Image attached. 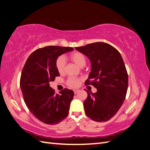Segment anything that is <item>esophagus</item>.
Listing matches in <instances>:
<instances>
[{"instance_id": "1", "label": "esophagus", "mask_w": 150, "mask_h": 150, "mask_svg": "<svg viewBox=\"0 0 150 150\" xmlns=\"http://www.w3.org/2000/svg\"><path fill=\"white\" fill-rule=\"evenodd\" d=\"M79 91V90H73V92H74V93H75V94L77 93Z\"/></svg>"}]
</instances>
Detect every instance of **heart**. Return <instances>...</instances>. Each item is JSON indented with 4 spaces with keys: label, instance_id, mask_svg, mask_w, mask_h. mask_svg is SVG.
<instances>
[{
    "label": "heart",
    "instance_id": "obj_1",
    "mask_svg": "<svg viewBox=\"0 0 150 150\" xmlns=\"http://www.w3.org/2000/svg\"><path fill=\"white\" fill-rule=\"evenodd\" d=\"M69 58L73 62H74L78 66L82 68L86 63V58L83 53L79 52H75L69 55ZM56 68L57 71L60 74H62L65 71L66 60L64 57L62 56L59 57L56 60ZM68 86L75 88L78 87L80 84V79L77 77H71L68 78L66 82Z\"/></svg>",
    "mask_w": 150,
    "mask_h": 150
}]
</instances>
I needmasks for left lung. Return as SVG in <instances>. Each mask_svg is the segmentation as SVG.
Segmentation results:
<instances>
[{
	"label": "left lung",
	"instance_id": "left-lung-1",
	"mask_svg": "<svg viewBox=\"0 0 150 150\" xmlns=\"http://www.w3.org/2000/svg\"><path fill=\"white\" fill-rule=\"evenodd\" d=\"M75 49L88 57L91 68L86 85L97 88L84 102L86 115L97 122L111 119L122 106L128 86V76L120 53L109 44L98 42Z\"/></svg>",
	"mask_w": 150,
	"mask_h": 150
}]
</instances>
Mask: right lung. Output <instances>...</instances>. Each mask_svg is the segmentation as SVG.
<instances>
[{
	"label": "right lung",
	"mask_w": 150,
	"mask_h": 150,
	"mask_svg": "<svg viewBox=\"0 0 150 150\" xmlns=\"http://www.w3.org/2000/svg\"><path fill=\"white\" fill-rule=\"evenodd\" d=\"M73 50L55 46L39 48L28 57L22 69L20 86L24 100L31 113L45 124L59 123L69 113L73 91L65 88L55 94L50 82L60 76L56 68L58 57Z\"/></svg>",
	"instance_id": "add662e5"
}]
</instances>
